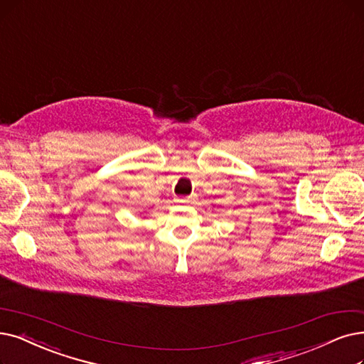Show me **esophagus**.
<instances>
[{
	"label": "esophagus",
	"mask_w": 364,
	"mask_h": 364,
	"mask_svg": "<svg viewBox=\"0 0 364 364\" xmlns=\"http://www.w3.org/2000/svg\"><path fill=\"white\" fill-rule=\"evenodd\" d=\"M190 200H191L190 197H186V198H178V201H179V203H188Z\"/></svg>",
	"instance_id": "obj_1"
}]
</instances>
